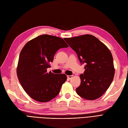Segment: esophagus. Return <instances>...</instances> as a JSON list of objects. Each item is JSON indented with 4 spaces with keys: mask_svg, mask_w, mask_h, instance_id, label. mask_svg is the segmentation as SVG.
<instances>
[{
    "mask_svg": "<svg viewBox=\"0 0 128 128\" xmlns=\"http://www.w3.org/2000/svg\"><path fill=\"white\" fill-rule=\"evenodd\" d=\"M72 77V75H68L67 76V78L69 79H70Z\"/></svg>",
    "mask_w": 128,
    "mask_h": 128,
    "instance_id": "34e87169",
    "label": "esophagus"
}]
</instances>
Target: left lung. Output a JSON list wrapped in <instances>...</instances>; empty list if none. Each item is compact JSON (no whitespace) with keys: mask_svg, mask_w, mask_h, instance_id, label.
I'll return each mask as SVG.
<instances>
[{"mask_svg":"<svg viewBox=\"0 0 128 128\" xmlns=\"http://www.w3.org/2000/svg\"><path fill=\"white\" fill-rule=\"evenodd\" d=\"M64 40L77 54L85 70L80 75L77 94L86 100H96L104 94L115 74L113 58L105 44L92 35H82Z\"/></svg>","mask_w":128,"mask_h":128,"instance_id":"left-lung-1","label":"left lung"}]
</instances>
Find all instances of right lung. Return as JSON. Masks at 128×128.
Returning <instances> with one entry per match:
<instances>
[{
  "mask_svg": "<svg viewBox=\"0 0 128 128\" xmlns=\"http://www.w3.org/2000/svg\"><path fill=\"white\" fill-rule=\"evenodd\" d=\"M68 47L59 37L43 34L27 42L20 52L16 72L20 84L31 98L40 102L50 101L58 94L67 80L64 74L48 72L56 52Z\"/></svg>",
  "mask_w": 128,
  "mask_h": 128,
  "instance_id": "add662e5",
  "label": "right lung"
}]
</instances>
